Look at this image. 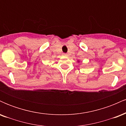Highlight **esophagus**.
Segmentation results:
<instances>
[{
  "label": "esophagus",
  "mask_w": 126,
  "mask_h": 126,
  "mask_svg": "<svg viewBox=\"0 0 126 126\" xmlns=\"http://www.w3.org/2000/svg\"><path fill=\"white\" fill-rule=\"evenodd\" d=\"M63 56H68V54H67V53H63Z\"/></svg>",
  "instance_id": "obj_1"
}]
</instances>
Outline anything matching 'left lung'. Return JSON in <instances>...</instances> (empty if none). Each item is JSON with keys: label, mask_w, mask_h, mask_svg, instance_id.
<instances>
[{"label": "left lung", "mask_w": 126, "mask_h": 126, "mask_svg": "<svg viewBox=\"0 0 126 126\" xmlns=\"http://www.w3.org/2000/svg\"><path fill=\"white\" fill-rule=\"evenodd\" d=\"M78 63H79V62H80V61H79V60H78Z\"/></svg>", "instance_id": "1"}]
</instances>
